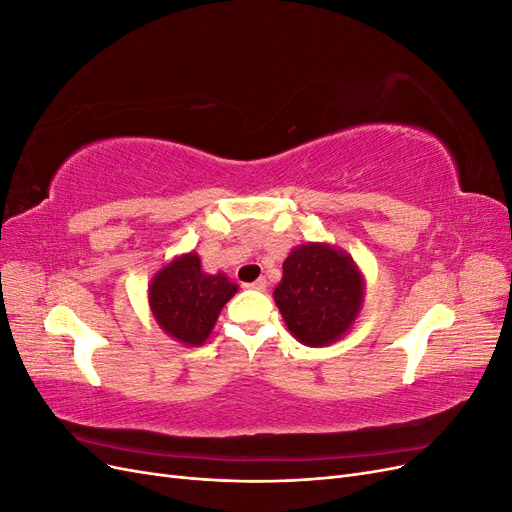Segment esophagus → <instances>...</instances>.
Listing matches in <instances>:
<instances>
[{"instance_id": "1", "label": "esophagus", "mask_w": 512, "mask_h": 512, "mask_svg": "<svg viewBox=\"0 0 512 512\" xmlns=\"http://www.w3.org/2000/svg\"><path fill=\"white\" fill-rule=\"evenodd\" d=\"M267 286H269V282L265 280V277H258L256 282H252V284H245V288H252V290H260V292H265L267 290Z\"/></svg>"}]
</instances>
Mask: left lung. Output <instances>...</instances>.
Masks as SVG:
<instances>
[{"label": "left lung", "instance_id": "obj_1", "mask_svg": "<svg viewBox=\"0 0 512 512\" xmlns=\"http://www.w3.org/2000/svg\"><path fill=\"white\" fill-rule=\"evenodd\" d=\"M273 299L290 335L303 346L322 348L346 337L365 301V275L354 258L331 243L292 247Z\"/></svg>", "mask_w": 512, "mask_h": 512}]
</instances>
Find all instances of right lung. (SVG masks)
Instances as JSON below:
<instances>
[{
    "mask_svg": "<svg viewBox=\"0 0 512 512\" xmlns=\"http://www.w3.org/2000/svg\"><path fill=\"white\" fill-rule=\"evenodd\" d=\"M237 290L226 273H207L196 252H185L151 277L147 299L153 320L168 337L183 346H203Z\"/></svg>",
    "mask_w": 512,
    "mask_h": 512,
    "instance_id": "add662e5",
    "label": "right lung"
}]
</instances>
